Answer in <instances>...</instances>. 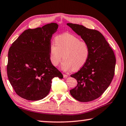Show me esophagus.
<instances>
[{"mask_svg":"<svg viewBox=\"0 0 126 126\" xmlns=\"http://www.w3.org/2000/svg\"><path fill=\"white\" fill-rule=\"evenodd\" d=\"M63 77L64 78H66L68 77V75H67V74H63Z\"/></svg>","mask_w":126,"mask_h":126,"instance_id":"1","label":"esophagus"}]
</instances>
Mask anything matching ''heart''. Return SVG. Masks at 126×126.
<instances>
[{"mask_svg":"<svg viewBox=\"0 0 126 126\" xmlns=\"http://www.w3.org/2000/svg\"><path fill=\"white\" fill-rule=\"evenodd\" d=\"M55 44L49 46V60L57 67L63 58L62 68L64 71H78L86 64L89 56V48L86 42L76 36L64 33L55 38Z\"/></svg>","mask_w":126,"mask_h":126,"instance_id":"heart-1","label":"heart"}]
</instances>
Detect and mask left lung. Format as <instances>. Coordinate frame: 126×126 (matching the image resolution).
I'll return each instance as SVG.
<instances>
[{
  "label": "left lung",
  "mask_w": 126,
  "mask_h": 126,
  "mask_svg": "<svg viewBox=\"0 0 126 126\" xmlns=\"http://www.w3.org/2000/svg\"><path fill=\"white\" fill-rule=\"evenodd\" d=\"M67 25L80 36L89 48V56L86 64L71 75L78 84L70 90V93L79 102L93 101L104 92L113 78L116 62L114 52L99 31L82 25Z\"/></svg>",
  "instance_id": "1"
}]
</instances>
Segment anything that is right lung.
<instances>
[{
    "label": "right lung",
    "mask_w": 126,
    "mask_h": 126,
    "mask_svg": "<svg viewBox=\"0 0 126 126\" xmlns=\"http://www.w3.org/2000/svg\"><path fill=\"white\" fill-rule=\"evenodd\" d=\"M58 28L51 23L42 28L25 30L13 43L8 52L7 75L19 96L38 101L48 94L54 77L63 74L51 63V39Z\"/></svg>",
    "instance_id": "right-lung-1"
}]
</instances>
